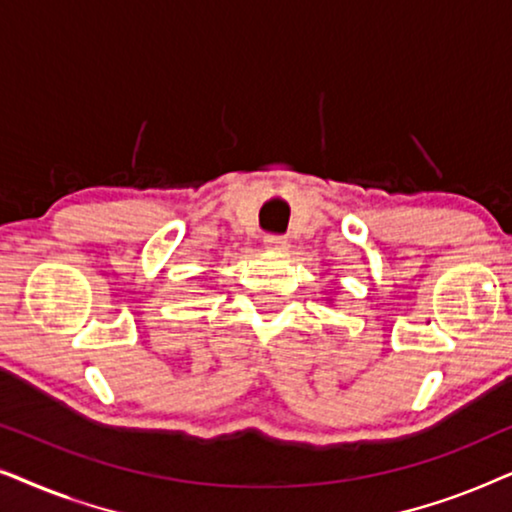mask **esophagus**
Wrapping results in <instances>:
<instances>
[{
  "mask_svg": "<svg viewBox=\"0 0 512 512\" xmlns=\"http://www.w3.org/2000/svg\"><path fill=\"white\" fill-rule=\"evenodd\" d=\"M265 249L268 251H277V254H284L286 249H289V242H286V237H265Z\"/></svg>",
  "mask_w": 512,
  "mask_h": 512,
  "instance_id": "1",
  "label": "esophagus"
}]
</instances>
